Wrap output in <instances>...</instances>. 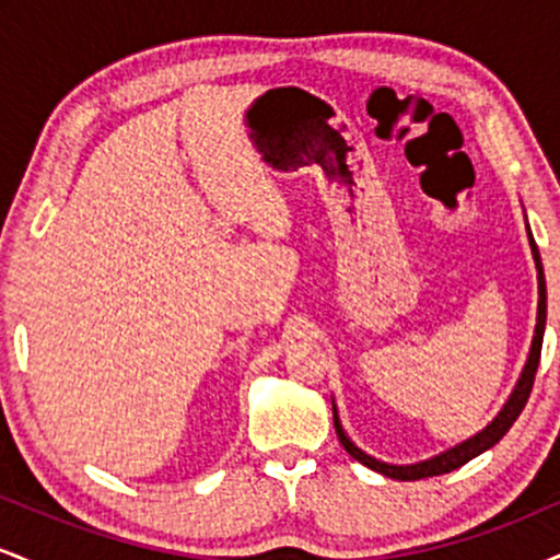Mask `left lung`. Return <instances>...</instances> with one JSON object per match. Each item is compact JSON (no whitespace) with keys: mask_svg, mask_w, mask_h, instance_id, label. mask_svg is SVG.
Returning <instances> with one entry per match:
<instances>
[{"mask_svg":"<svg viewBox=\"0 0 560 560\" xmlns=\"http://www.w3.org/2000/svg\"><path fill=\"white\" fill-rule=\"evenodd\" d=\"M526 234H529V247H532V258H535V268H537V292H539V300H537V326H535V337H532V347H529V355H526V363L522 369V374H518V382L516 387L511 389V395H508V400L503 402V408L498 410V416L487 423L481 432H477L474 436H468V440L458 442V445L447 447L445 453L440 455H432V458L427 460H419V464H405V466H397V464H387V460H378L374 455H369L365 450H361L355 445V442L347 436V432L342 429V421H339V413H337V405L331 400V408H334V429H337V436L339 442H342V447L347 453L352 455V458L358 460V464L374 468V471L384 474V477L389 479H397V481H413V479H427V477H440V474H447V471H455V468H460L464 464H468L471 458H477V455L485 453V450H490L498 445L500 440L508 434V429L513 427V421L522 416L526 400H529V392H532V384H535V374H537V365H539V352H542V337H545V318H548V289H545V271H542V260H539V249L535 244V236H532L529 231V223H526Z\"/></svg>","mask_w":560,"mask_h":560,"instance_id":"obj_1","label":"left lung"}]
</instances>
